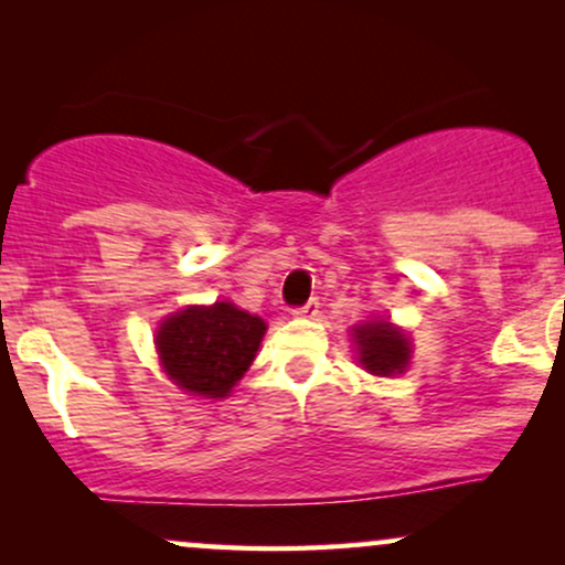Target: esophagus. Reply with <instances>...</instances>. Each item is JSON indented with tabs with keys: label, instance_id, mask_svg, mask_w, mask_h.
Wrapping results in <instances>:
<instances>
[{
	"label": "esophagus",
	"instance_id": "obj_1",
	"mask_svg": "<svg viewBox=\"0 0 565 565\" xmlns=\"http://www.w3.org/2000/svg\"><path fill=\"white\" fill-rule=\"evenodd\" d=\"M291 316H297V319H313V316H319V300H316V297H310V300L300 305V308L291 310Z\"/></svg>",
	"mask_w": 565,
	"mask_h": 565
}]
</instances>
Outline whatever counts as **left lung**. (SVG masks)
Returning <instances> with one entry per match:
<instances>
[{
	"label": "left lung",
	"instance_id": "obj_1",
	"mask_svg": "<svg viewBox=\"0 0 565 565\" xmlns=\"http://www.w3.org/2000/svg\"><path fill=\"white\" fill-rule=\"evenodd\" d=\"M355 345H359V359L366 372L377 377H391V374L404 372L408 364V340L404 332L391 327L387 321H372L364 327H355Z\"/></svg>",
	"mask_w": 565,
	"mask_h": 565
}]
</instances>
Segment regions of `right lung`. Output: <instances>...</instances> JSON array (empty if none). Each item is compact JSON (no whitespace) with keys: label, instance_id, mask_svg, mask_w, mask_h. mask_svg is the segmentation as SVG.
Instances as JSON below:
<instances>
[{"label":"right lung","instance_id":"1","mask_svg":"<svg viewBox=\"0 0 565 565\" xmlns=\"http://www.w3.org/2000/svg\"><path fill=\"white\" fill-rule=\"evenodd\" d=\"M265 321L231 302L180 310L159 327L161 364L174 385L204 398H223L249 369Z\"/></svg>","mask_w":565,"mask_h":565}]
</instances>
